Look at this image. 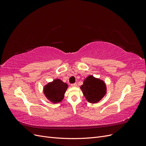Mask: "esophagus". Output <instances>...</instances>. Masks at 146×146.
<instances>
[{"instance_id":"esophagus-1","label":"esophagus","mask_w":146,"mask_h":146,"mask_svg":"<svg viewBox=\"0 0 146 146\" xmlns=\"http://www.w3.org/2000/svg\"><path fill=\"white\" fill-rule=\"evenodd\" d=\"M77 83H72V84H71V86H72V87H76V86H77Z\"/></svg>"}]
</instances>
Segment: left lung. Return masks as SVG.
Segmentation results:
<instances>
[{
	"mask_svg": "<svg viewBox=\"0 0 146 146\" xmlns=\"http://www.w3.org/2000/svg\"><path fill=\"white\" fill-rule=\"evenodd\" d=\"M80 89L86 100L92 104L98 103L107 92L105 82L92 76H88L85 79Z\"/></svg>",
	"mask_w": 146,
	"mask_h": 146,
	"instance_id": "8db88e82",
	"label": "left lung"
}]
</instances>
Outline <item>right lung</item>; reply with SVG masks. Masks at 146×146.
<instances>
[{
  "label": "right lung",
  "instance_id": "right-lung-1",
  "mask_svg": "<svg viewBox=\"0 0 146 146\" xmlns=\"http://www.w3.org/2000/svg\"><path fill=\"white\" fill-rule=\"evenodd\" d=\"M68 86L60 79H55L44 88V93L46 98L53 103H58L64 98Z\"/></svg>",
  "mask_w": 146,
  "mask_h": 146
}]
</instances>
